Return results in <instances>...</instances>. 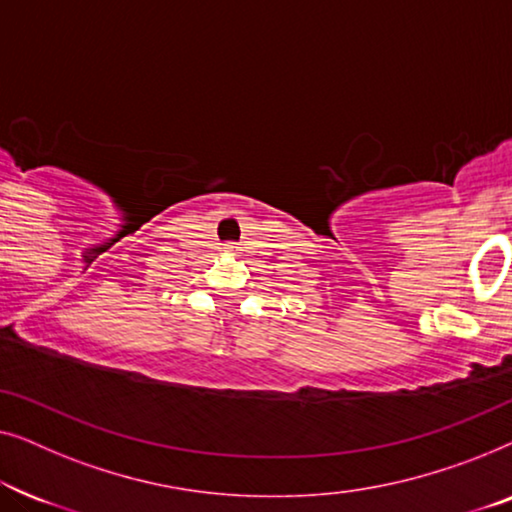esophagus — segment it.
I'll return each instance as SVG.
<instances>
[{"label":"esophagus","instance_id":"34e87169","mask_svg":"<svg viewBox=\"0 0 512 512\" xmlns=\"http://www.w3.org/2000/svg\"><path fill=\"white\" fill-rule=\"evenodd\" d=\"M237 247H233V244H226V251H235Z\"/></svg>","mask_w":512,"mask_h":512}]
</instances>
